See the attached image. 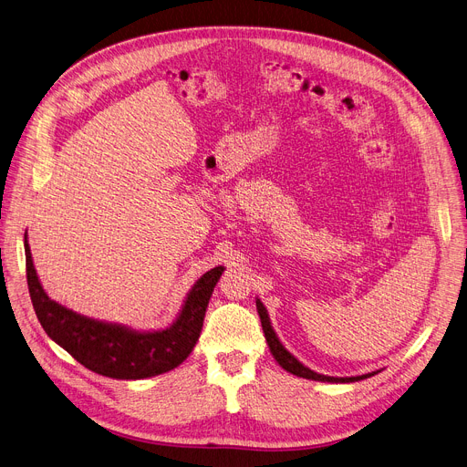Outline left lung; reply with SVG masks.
Masks as SVG:
<instances>
[{
  "instance_id": "obj_1",
  "label": "left lung",
  "mask_w": 467,
  "mask_h": 467,
  "mask_svg": "<svg viewBox=\"0 0 467 467\" xmlns=\"http://www.w3.org/2000/svg\"><path fill=\"white\" fill-rule=\"evenodd\" d=\"M257 312H259V317H261V325H263L266 344H268L274 358L279 362V366H282L284 369L291 371L293 376H298V378H304V379H314V381H328V383H353V381H360V379H366V378H371L374 374H378V371H371V374L357 376V378H328V376L317 374V371H312L309 368H306L304 364H300L282 344H279V339H277L274 328L270 327L268 314H266L265 306L261 304V300H257Z\"/></svg>"
}]
</instances>
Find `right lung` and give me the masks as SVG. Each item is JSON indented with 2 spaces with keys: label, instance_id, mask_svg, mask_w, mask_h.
Segmentation results:
<instances>
[{
  "label": "right lung",
  "instance_id": "add662e5",
  "mask_svg": "<svg viewBox=\"0 0 467 467\" xmlns=\"http://www.w3.org/2000/svg\"><path fill=\"white\" fill-rule=\"evenodd\" d=\"M24 250L31 304L45 332L84 368L112 379L160 376L188 358L201 336L212 291L223 272V266H215L199 279L171 328L161 332H133L118 325L82 317L50 300L39 284L26 236Z\"/></svg>",
  "mask_w": 467,
  "mask_h": 467
}]
</instances>
